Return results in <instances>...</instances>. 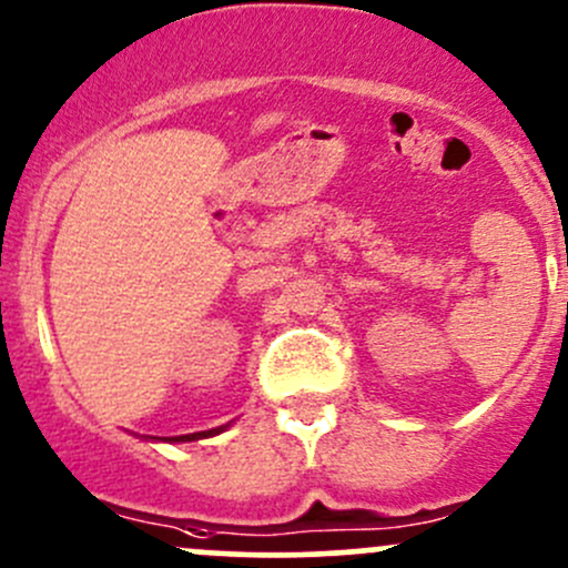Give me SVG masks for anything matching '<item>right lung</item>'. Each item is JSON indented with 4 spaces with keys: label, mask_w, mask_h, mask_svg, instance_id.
<instances>
[{
    "label": "right lung",
    "mask_w": 568,
    "mask_h": 568,
    "mask_svg": "<svg viewBox=\"0 0 568 568\" xmlns=\"http://www.w3.org/2000/svg\"><path fill=\"white\" fill-rule=\"evenodd\" d=\"M227 425H222V428H213V430H200V433H186V436H173V438H162V442H170V444H184V442H197V438H209V436H216V433L227 430Z\"/></svg>",
    "instance_id": "add662e5"
}]
</instances>
